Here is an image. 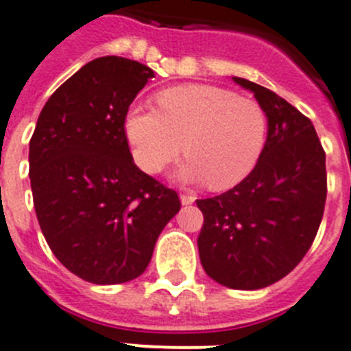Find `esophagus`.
<instances>
[{
    "label": "esophagus",
    "mask_w": 351,
    "mask_h": 351,
    "mask_svg": "<svg viewBox=\"0 0 351 351\" xmlns=\"http://www.w3.org/2000/svg\"><path fill=\"white\" fill-rule=\"evenodd\" d=\"M195 195H190V193H181V204L182 206H191V204L195 202Z\"/></svg>",
    "instance_id": "obj_1"
}]
</instances>
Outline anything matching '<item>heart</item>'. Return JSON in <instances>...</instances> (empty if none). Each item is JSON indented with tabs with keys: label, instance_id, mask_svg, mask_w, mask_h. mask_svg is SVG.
Wrapping results in <instances>:
<instances>
[{
	"label": "heart",
	"instance_id": "b5f03b06",
	"mask_svg": "<svg viewBox=\"0 0 351 351\" xmlns=\"http://www.w3.org/2000/svg\"><path fill=\"white\" fill-rule=\"evenodd\" d=\"M158 107H132L125 132L137 165L158 173L181 154V176L228 190L255 170L267 142V114L258 101L209 84L163 89Z\"/></svg>",
	"mask_w": 351,
	"mask_h": 351
}]
</instances>
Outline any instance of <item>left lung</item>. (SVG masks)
Masks as SVG:
<instances>
[{"label": "left lung", "mask_w": 351, "mask_h": 351, "mask_svg": "<svg viewBox=\"0 0 351 351\" xmlns=\"http://www.w3.org/2000/svg\"><path fill=\"white\" fill-rule=\"evenodd\" d=\"M267 114L255 170L232 190L197 200L198 253L219 285L258 290L280 281L311 247L327 198L325 151L311 121L271 89L234 77Z\"/></svg>", "instance_id": "obj_1"}]
</instances>
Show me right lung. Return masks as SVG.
Segmentation results:
<instances>
[{
  "mask_svg": "<svg viewBox=\"0 0 351 351\" xmlns=\"http://www.w3.org/2000/svg\"><path fill=\"white\" fill-rule=\"evenodd\" d=\"M154 77L138 61L105 56L52 93L29 141L36 218L56 258L84 281L135 280L179 213L178 193L142 172L125 119Z\"/></svg>",
  "mask_w": 351,
  "mask_h": 351,
  "instance_id": "1",
  "label": "right lung"
}]
</instances>
